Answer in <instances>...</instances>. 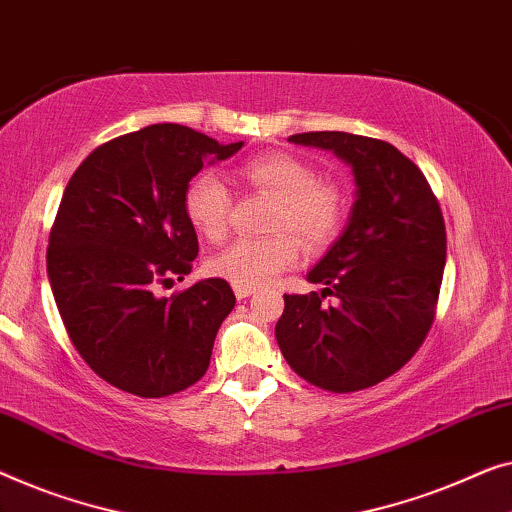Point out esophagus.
Masks as SVG:
<instances>
[{
	"instance_id": "obj_1",
	"label": "esophagus",
	"mask_w": 512,
	"mask_h": 512,
	"mask_svg": "<svg viewBox=\"0 0 512 512\" xmlns=\"http://www.w3.org/2000/svg\"><path fill=\"white\" fill-rule=\"evenodd\" d=\"M233 291H235V298L244 300V298H249L251 293H254V288H251V286H233Z\"/></svg>"
}]
</instances>
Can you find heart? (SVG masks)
Listing matches in <instances>:
<instances>
[{
    "label": "heart",
    "instance_id": "obj_1",
    "mask_svg": "<svg viewBox=\"0 0 512 512\" xmlns=\"http://www.w3.org/2000/svg\"><path fill=\"white\" fill-rule=\"evenodd\" d=\"M242 180L277 201L272 228L293 231L307 247H323L335 238L344 221V198L307 161L291 154H263L240 168ZM231 191L217 173H201L184 191V214L201 238L219 242L228 233ZM302 247L291 233L238 240L207 261L214 277L233 286H263L300 261Z\"/></svg>",
    "mask_w": 512,
    "mask_h": 512
}]
</instances>
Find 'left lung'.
Instances as JSON below:
<instances>
[{
    "instance_id": "left-lung-1",
    "label": "left lung",
    "mask_w": 512,
    "mask_h": 512,
    "mask_svg": "<svg viewBox=\"0 0 512 512\" xmlns=\"http://www.w3.org/2000/svg\"><path fill=\"white\" fill-rule=\"evenodd\" d=\"M288 143L342 159L355 194L339 238L307 272L321 293L284 295L274 337L293 372L318 388H369L411 360L434 321L446 268L439 203L420 168L383 140L309 131Z\"/></svg>"
}]
</instances>
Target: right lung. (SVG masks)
I'll return each mask as SVG.
<instances>
[{
	"label": "right lung",
	"instance_id": "obj_1",
	"mask_svg": "<svg viewBox=\"0 0 512 512\" xmlns=\"http://www.w3.org/2000/svg\"><path fill=\"white\" fill-rule=\"evenodd\" d=\"M180 124H152L96 147L66 184L48 244V281L73 346L103 381L166 397L207 372L235 307L226 279L173 298L198 256L184 191L203 166L240 152Z\"/></svg>",
	"mask_w": 512,
	"mask_h": 512
}]
</instances>
